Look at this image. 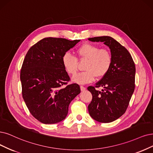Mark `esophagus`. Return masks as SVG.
I'll list each match as a JSON object with an SVG mask.
<instances>
[{
    "label": "esophagus",
    "instance_id": "34e87169",
    "mask_svg": "<svg viewBox=\"0 0 153 153\" xmlns=\"http://www.w3.org/2000/svg\"><path fill=\"white\" fill-rule=\"evenodd\" d=\"M80 88H81V91H85V90H86V88L85 87H84V86H80Z\"/></svg>",
    "mask_w": 153,
    "mask_h": 153
}]
</instances>
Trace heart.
Wrapping results in <instances>:
<instances>
[{"mask_svg":"<svg viewBox=\"0 0 153 153\" xmlns=\"http://www.w3.org/2000/svg\"><path fill=\"white\" fill-rule=\"evenodd\" d=\"M80 60H87L84 66L86 71L78 74L72 77L74 82L84 84L94 81L95 77L101 78L109 71L112 64V55L106 48H100L94 44L85 43L79 47L76 52ZM62 65L65 70L71 76L78 71V62L76 56L65 53L62 56Z\"/></svg>","mask_w":153,"mask_h":153,"instance_id":"obj_1","label":"heart"}]
</instances>
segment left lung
<instances>
[{
    "label": "left lung",
    "instance_id": "1",
    "mask_svg": "<svg viewBox=\"0 0 153 153\" xmlns=\"http://www.w3.org/2000/svg\"><path fill=\"white\" fill-rule=\"evenodd\" d=\"M91 42H103L112 55V64L108 73L89 86L93 98L88 105L89 114L94 120L101 123L114 121L125 114L135 89V66L128 51L115 39L103 36L88 38ZM103 87L101 92L95 87Z\"/></svg>",
    "mask_w": 153,
    "mask_h": 153
}]
</instances>
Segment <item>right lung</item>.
I'll use <instances>...</instances> for the list:
<instances>
[{"label":"right lung","mask_w":153,"mask_h":153,"mask_svg":"<svg viewBox=\"0 0 153 153\" xmlns=\"http://www.w3.org/2000/svg\"><path fill=\"white\" fill-rule=\"evenodd\" d=\"M79 42L45 38L25 56L20 73L22 98L31 114L43 123L65 119L70 103L81 93L77 84L67 85L70 77L62 61L64 55Z\"/></svg>","instance_id":"1"}]
</instances>
